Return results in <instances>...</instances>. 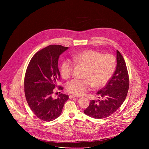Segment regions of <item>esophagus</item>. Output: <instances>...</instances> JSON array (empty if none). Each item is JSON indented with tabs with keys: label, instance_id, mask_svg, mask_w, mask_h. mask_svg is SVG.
<instances>
[{
	"label": "esophagus",
	"instance_id": "1",
	"mask_svg": "<svg viewBox=\"0 0 149 149\" xmlns=\"http://www.w3.org/2000/svg\"><path fill=\"white\" fill-rule=\"evenodd\" d=\"M69 97H70V98H78V97H77V96H75V95H70L69 96Z\"/></svg>",
	"mask_w": 149,
	"mask_h": 149
}]
</instances>
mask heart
Returning a JSON list of instances; mask_svg holds the SVG:
<instances>
[{"label": "heart", "instance_id": "obj_1", "mask_svg": "<svg viewBox=\"0 0 149 149\" xmlns=\"http://www.w3.org/2000/svg\"><path fill=\"white\" fill-rule=\"evenodd\" d=\"M75 62L87 67L83 79H74L67 83V90L71 94L78 96L86 94L93 86L101 87L111 77L115 68L116 59L111 54H102L93 50H86L73 55ZM74 63L70 59L62 62L60 67L62 77L68 79L72 74Z\"/></svg>", "mask_w": 149, "mask_h": 149}]
</instances>
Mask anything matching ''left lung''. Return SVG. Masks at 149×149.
<instances>
[{
  "label": "left lung",
  "instance_id": "left-lung-1",
  "mask_svg": "<svg viewBox=\"0 0 149 149\" xmlns=\"http://www.w3.org/2000/svg\"><path fill=\"white\" fill-rule=\"evenodd\" d=\"M117 66L114 73L105 86L97 93L101 100H91L84 111L86 115L97 119L110 116L124 101L129 88V77L125 62L117 50Z\"/></svg>",
  "mask_w": 149,
  "mask_h": 149
}]
</instances>
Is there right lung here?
Segmentation results:
<instances>
[{"instance_id": "obj_1", "label": "right lung", "mask_w": 149, "mask_h": 149, "mask_svg": "<svg viewBox=\"0 0 149 149\" xmlns=\"http://www.w3.org/2000/svg\"><path fill=\"white\" fill-rule=\"evenodd\" d=\"M68 49L60 45H49L37 52L27 67L25 79V94L33 114L39 119L51 121L61 114L69 97L60 94L56 99L52 97L56 82L60 79L58 59ZM59 90H63L59 87Z\"/></svg>"}]
</instances>
